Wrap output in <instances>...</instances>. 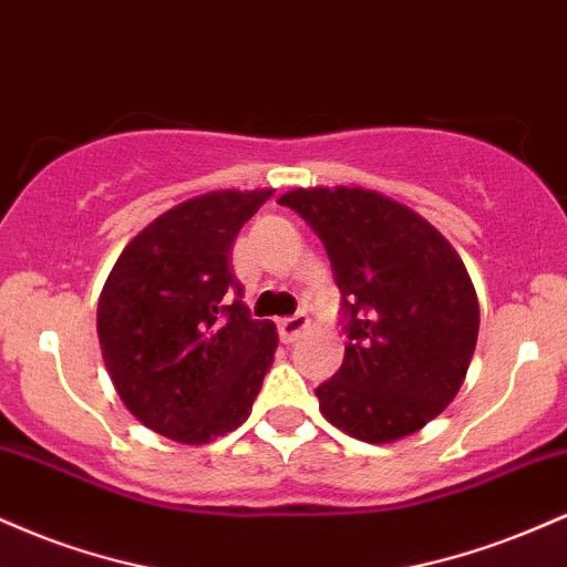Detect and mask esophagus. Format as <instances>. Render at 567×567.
<instances>
[{
    "label": "esophagus",
    "mask_w": 567,
    "mask_h": 567,
    "mask_svg": "<svg viewBox=\"0 0 567 567\" xmlns=\"http://www.w3.org/2000/svg\"><path fill=\"white\" fill-rule=\"evenodd\" d=\"M277 328H279V338H282V343H292L298 341V336H301L306 328H309V317L306 315L285 317V320H279Z\"/></svg>",
    "instance_id": "1"
}]
</instances>
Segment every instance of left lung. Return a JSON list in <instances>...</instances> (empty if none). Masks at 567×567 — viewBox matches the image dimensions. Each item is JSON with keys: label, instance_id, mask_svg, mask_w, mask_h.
Segmentation results:
<instances>
[{"label": "left lung", "instance_id": "obj_1", "mask_svg": "<svg viewBox=\"0 0 567 567\" xmlns=\"http://www.w3.org/2000/svg\"><path fill=\"white\" fill-rule=\"evenodd\" d=\"M279 205L322 239L341 290L347 354L315 389L330 424L392 442L458 394L480 330L466 266L419 213L365 188H296Z\"/></svg>", "mask_w": 567, "mask_h": 567}]
</instances>
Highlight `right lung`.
<instances>
[{
    "instance_id": "1",
    "label": "right lung",
    "mask_w": 567,
    "mask_h": 567,
    "mask_svg": "<svg viewBox=\"0 0 567 567\" xmlns=\"http://www.w3.org/2000/svg\"><path fill=\"white\" fill-rule=\"evenodd\" d=\"M271 197L210 192L133 237L97 301V338L116 392L143 426L202 445L250 415L277 330L252 320L231 275L245 220Z\"/></svg>"
}]
</instances>
